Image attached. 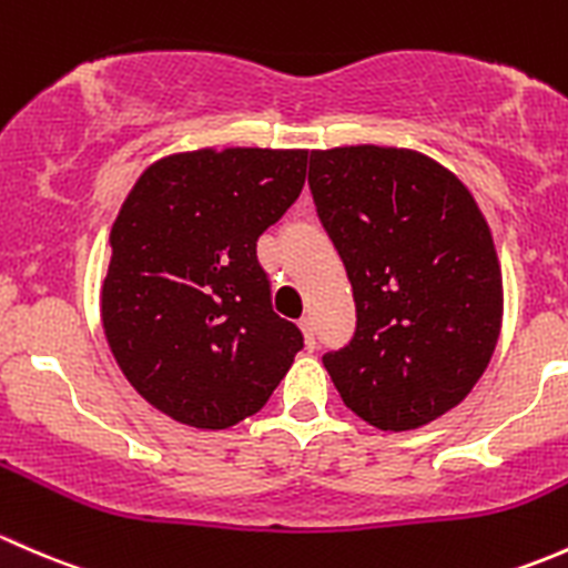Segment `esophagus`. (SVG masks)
<instances>
[{
  "instance_id": "esophagus-1",
  "label": "esophagus",
  "mask_w": 568,
  "mask_h": 568,
  "mask_svg": "<svg viewBox=\"0 0 568 568\" xmlns=\"http://www.w3.org/2000/svg\"><path fill=\"white\" fill-rule=\"evenodd\" d=\"M301 331H303V338H306V347L308 349H314V323H312V317H303L301 320Z\"/></svg>"
}]
</instances>
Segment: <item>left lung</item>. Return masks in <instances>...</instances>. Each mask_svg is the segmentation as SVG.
Returning a JSON list of instances; mask_svg holds the SVG:
<instances>
[{"label":"left lung","mask_w":568,"mask_h":568,"mask_svg":"<svg viewBox=\"0 0 568 568\" xmlns=\"http://www.w3.org/2000/svg\"><path fill=\"white\" fill-rule=\"evenodd\" d=\"M308 189L355 297V333L323 364L344 405L383 432L457 407L503 320L493 235L470 191L396 148L314 150Z\"/></svg>","instance_id":"1"}]
</instances>
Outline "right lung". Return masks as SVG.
<instances>
[{"label":"right lung","instance_id":"add662e5","mask_svg":"<svg viewBox=\"0 0 568 568\" xmlns=\"http://www.w3.org/2000/svg\"><path fill=\"white\" fill-rule=\"evenodd\" d=\"M306 150H196L153 163L111 226L101 317L128 383L174 420L226 429L303 349L271 306L256 241L306 183Z\"/></svg>","mask_w":568,"mask_h":568}]
</instances>
